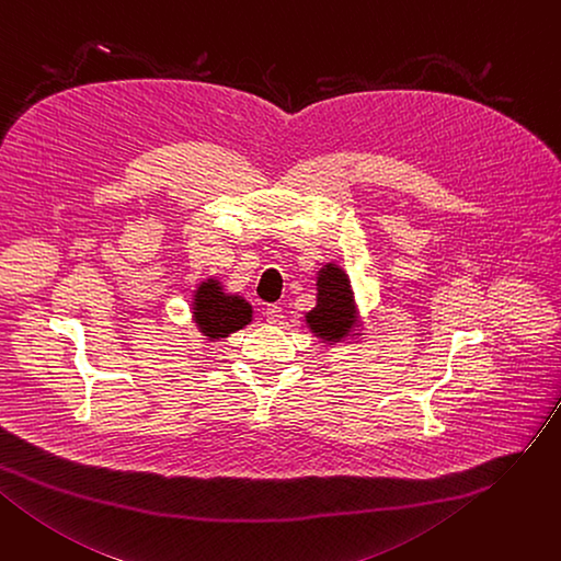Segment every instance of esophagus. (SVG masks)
Instances as JSON below:
<instances>
[{
	"label": "esophagus",
	"mask_w": 561,
	"mask_h": 561,
	"mask_svg": "<svg viewBox=\"0 0 561 561\" xmlns=\"http://www.w3.org/2000/svg\"><path fill=\"white\" fill-rule=\"evenodd\" d=\"M282 318H284V311H282L279 305L266 307V320H268L271 324H282Z\"/></svg>",
	"instance_id": "esophagus-1"
}]
</instances>
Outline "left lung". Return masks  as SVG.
I'll list each match as a JSON object with an SVG mask.
<instances>
[{"mask_svg": "<svg viewBox=\"0 0 561 561\" xmlns=\"http://www.w3.org/2000/svg\"><path fill=\"white\" fill-rule=\"evenodd\" d=\"M318 300L316 307L305 316L307 327L329 345L345 341L352 329L358 324L354 290L350 286L347 273L327 264L318 271Z\"/></svg>", "mask_w": 561, "mask_h": 561, "instance_id": "left-lung-1", "label": "left lung"}]
</instances>
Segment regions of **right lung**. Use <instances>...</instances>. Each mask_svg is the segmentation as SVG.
Listing matches in <instances>:
<instances>
[{
	"label": "right lung",
	"instance_id": "right-lung-1",
	"mask_svg": "<svg viewBox=\"0 0 561 561\" xmlns=\"http://www.w3.org/2000/svg\"><path fill=\"white\" fill-rule=\"evenodd\" d=\"M192 313L207 341L228 339L230 333L252 322V307L241 295L228 293L216 277L201 282L194 290Z\"/></svg>",
	"mask_w": 561,
	"mask_h": 561
}]
</instances>
